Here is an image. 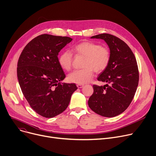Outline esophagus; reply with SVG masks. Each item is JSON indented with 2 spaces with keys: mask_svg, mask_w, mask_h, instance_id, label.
<instances>
[{
  "mask_svg": "<svg viewBox=\"0 0 156 156\" xmlns=\"http://www.w3.org/2000/svg\"><path fill=\"white\" fill-rule=\"evenodd\" d=\"M77 87L78 88H83V85H81V84H78L77 85Z\"/></svg>",
  "mask_w": 156,
  "mask_h": 156,
  "instance_id": "esophagus-1",
  "label": "esophagus"
}]
</instances>
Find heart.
<instances>
[{
  "label": "heart",
  "instance_id": "1",
  "mask_svg": "<svg viewBox=\"0 0 156 156\" xmlns=\"http://www.w3.org/2000/svg\"><path fill=\"white\" fill-rule=\"evenodd\" d=\"M71 52L76 56H84L83 66L75 70L68 76V80L74 83L85 84L90 81L94 74V71L100 73L109 65L110 52L108 48L102 46L91 41H83L71 48ZM60 66L65 71H69L72 66L73 54L69 51L62 52L58 58Z\"/></svg>",
  "mask_w": 156,
  "mask_h": 156
}]
</instances>
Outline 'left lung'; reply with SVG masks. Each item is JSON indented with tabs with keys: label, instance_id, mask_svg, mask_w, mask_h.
I'll list each match as a JSON object with an SVG mask.
<instances>
[{
	"label": "left lung",
	"instance_id": "8db88e82",
	"mask_svg": "<svg viewBox=\"0 0 156 156\" xmlns=\"http://www.w3.org/2000/svg\"><path fill=\"white\" fill-rule=\"evenodd\" d=\"M91 38L104 40L111 58L108 66L97 78L106 85L93 86L88 106L103 117H115L128 108L137 90L139 79L137 61L129 46L115 36L104 33Z\"/></svg>",
	"mask_w": 156,
	"mask_h": 156
}]
</instances>
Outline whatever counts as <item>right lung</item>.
Returning <instances> with one entry per match:
<instances>
[{
  "instance_id": "obj_1",
  "label": "right lung",
  "mask_w": 156,
  "mask_h": 156,
  "mask_svg": "<svg viewBox=\"0 0 156 156\" xmlns=\"http://www.w3.org/2000/svg\"><path fill=\"white\" fill-rule=\"evenodd\" d=\"M72 39L41 34L31 40L19 56L17 75L20 87L30 107L44 117H54L64 112L78 88L75 83H61L66 75L58 58Z\"/></svg>"
}]
</instances>
